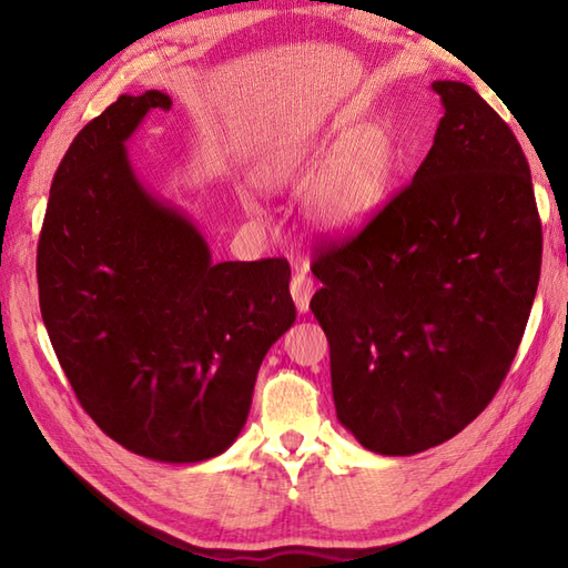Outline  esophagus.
Returning <instances> with one entry per match:
<instances>
[{"instance_id":"obj_1","label":"esophagus","mask_w":568,"mask_h":568,"mask_svg":"<svg viewBox=\"0 0 568 568\" xmlns=\"http://www.w3.org/2000/svg\"><path fill=\"white\" fill-rule=\"evenodd\" d=\"M291 293L293 300L300 312H307L310 310V300L315 295V283H312V277L307 275V268H295L293 275V283H291Z\"/></svg>"}]
</instances>
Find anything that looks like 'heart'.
<instances>
[{"label":"heart","instance_id":"obj_1","mask_svg":"<svg viewBox=\"0 0 568 568\" xmlns=\"http://www.w3.org/2000/svg\"><path fill=\"white\" fill-rule=\"evenodd\" d=\"M265 190H310V214L332 234H356L383 212L393 190L390 143L378 129L356 131L327 143H293L256 168ZM248 212L258 204L244 197Z\"/></svg>","mask_w":568,"mask_h":568}]
</instances>
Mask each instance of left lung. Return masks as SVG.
I'll return each instance as SVG.
<instances>
[{"label":"left lung","mask_w":568,"mask_h":568,"mask_svg":"<svg viewBox=\"0 0 568 568\" xmlns=\"http://www.w3.org/2000/svg\"><path fill=\"white\" fill-rule=\"evenodd\" d=\"M432 90L444 116L413 183L312 261L336 417L383 456L425 452L484 413L541 268L532 175L510 126L464 82Z\"/></svg>","instance_id":"8db88e82"}]
</instances>
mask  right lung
<instances>
[{
  "mask_svg": "<svg viewBox=\"0 0 568 568\" xmlns=\"http://www.w3.org/2000/svg\"><path fill=\"white\" fill-rule=\"evenodd\" d=\"M165 92L122 94L53 175L36 256L41 317L84 413L165 464L220 456L244 429L263 356L293 327L285 258L214 263L155 197L126 141Z\"/></svg>",
  "mask_w": 568,
  "mask_h": 568,
  "instance_id": "right-lung-1",
  "label": "right lung"
}]
</instances>
